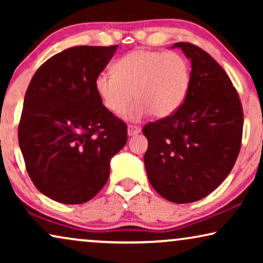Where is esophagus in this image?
<instances>
[{"mask_svg": "<svg viewBox=\"0 0 263 263\" xmlns=\"http://www.w3.org/2000/svg\"><path fill=\"white\" fill-rule=\"evenodd\" d=\"M141 133V128L136 127V125H128V135L129 136H134L136 134Z\"/></svg>", "mask_w": 263, "mask_h": 263, "instance_id": "esophagus-1", "label": "esophagus"}]
</instances>
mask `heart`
<instances>
[{"mask_svg":"<svg viewBox=\"0 0 263 263\" xmlns=\"http://www.w3.org/2000/svg\"><path fill=\"white\" fill-rule=\"evenodd\" d=\"M114 74L102 71L95 79V88L103 105L114 115L127 109L129 121H140L153 114L165 118L185 102L192 85V68L177 52L138 49L116 61Z\"/></svg>","mask_w":263,"mask_h":263,"instance_id":"obj_1","label":"heart"}]
</instances>
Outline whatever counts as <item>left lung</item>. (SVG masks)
Returning a JSON list of instances; mask_svg holds the SVG:
<instances>
[{"mask_svg":"<svg viewBox=\"0 0 263 263\" xmlns=\"http://www.w3.org/2000/svg\"><path fill=\"white\" fill-rule=\"evenodd\" d=\"M192 63V85L171 116L146 124L143 161L149 183L175 203L201 200L231 172L240 149L243 110L232 82L199 46L176 43Z\"/></svg>","mask_w":263,"mask_h":263,"instance_id":"left-lung-1","label":"left lung"}]
</instances>
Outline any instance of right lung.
<instances>
[{"label": "right lung", "mask_w": 263, "mask_h": 263, "mask_svg": "<svg viewBox=\"0 0 263 263\" xmlns=\"http://www.w3.org/2000/svg\"><path fill=\"white\" fill-rule=\"evenodd\" d=\"M116 50L73 46L46 61L28 85L19 146L35 188L57 202L95 197L109 179L111 158L127 142V125L95 88Z\"/></svg>", "instance_id": "1"}]
</instances>
